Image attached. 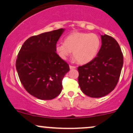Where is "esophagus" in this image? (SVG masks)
<instances>
[{"mask_svg":"<svg viewBox=\"0 0 133 133\" xmlns=\"http://www.w3.org/2000/svg\"><path fill=\"white\" fill-rule=\"evenodd\" d=\"M76 66H72V65H70V69H75V68H76Z\"/></svg>","mask_w":133,"mask_h":133,"instance_id":"1","label":"esophagus"}]
</instances>
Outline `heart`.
<instances>
[{"mask_svg":"<svg viewBox=\"0 0 133 133\" xmlns=\"http://www.w3.org/2000/svg\"><path fill=\"white\" fill-rule=\"evenodd\" d=\"M101 45L97 34L83 32H72L65 39V42L56 44V51L63 59L70 56L73 51V57L79 63L91 62L97 56Z\"/></svg>","mask_w":133,"mask_h":133,"instance_id":"1","label":"heart"}]
</instances>
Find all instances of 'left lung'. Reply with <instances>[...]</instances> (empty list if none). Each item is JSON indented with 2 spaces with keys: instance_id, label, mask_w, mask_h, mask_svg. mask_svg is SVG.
Wrapping results in <instances>:
<instances>
[{
  "instance_id": "left-lung-1",
  "label": "left lung",
  "mask_w": 133,
  "mask_h": 133,
  "mask_svg": "<svg viewBox=\"0 0 133 133\" xmlns=\"http://www.w3.org/2000/svg\"><path fill=\"white\" fill-rule=\"evenodd\" d=\"M102 45L91 62L78 66V83L86 96L99 98L109 94L118 82L123 65V55L112 37L101 35Z\"/></svg>"
}]
</instances>
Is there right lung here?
I'll return each mask as SVG.
<instances>
[{
    "label": "right lung",
    "mask_w": 133,
    "mask_h": 133,
    "mask_svg": "<svg viewBox=\"0 0 133 133\" xmlns=\"http://www.w3.org/2000/svg\"><path fill=\"white\" fill-rule=\"evenodd\" d=\"M65 29L30 37L18 54L16 68L28 92L41 100H51L61 92L62 79L69 65L56 53V44Z\"/></svg>",
    "instance_id": "1"
}]
</instances>
